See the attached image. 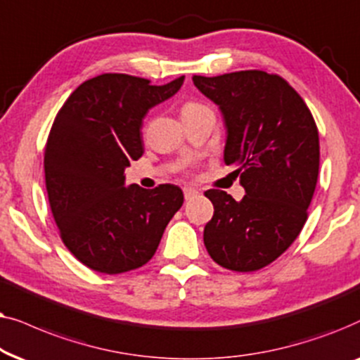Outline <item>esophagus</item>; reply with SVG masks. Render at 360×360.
Instances as JSON below:
<instances>
[{
  "label": "esophagus",
  "instance_id": "esophagus-1",
  "mask_svg": "<svg viewBox=\"0 0 360 360\" xmlns=\"http://www.w3.org/2000/svg\"><path fill=\"white\" fill-rule=\"evenodd\" d=\"M198 194H199L198 189H194V188H184V198H186V200L195 198V195H198Z\"/></svg>",
  "mask_w": 360,
  "mask_h": 360
}]
</instances>
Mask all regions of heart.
<instances>
[{
	"instance_id": "1",
	"label": "heart",
	"mask_w": 360,
	"mask_h": 360,
	"mask_svg": "<svg viewBox=\"0 0 360 360\" xmlns=\"http://www.w3.org/2000/svg\"><path fill=\"white\" fill-rule=\"evenodd\" d=\"M199 110H209L207 107H204V105H200L198 102H188L183 105V113H188V112H199Z\"/></svg>"
}]
</instances>
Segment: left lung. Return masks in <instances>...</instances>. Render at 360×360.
I'll list each match as a JSON object with an SVG mask.
<instances>
[{"instance_id":"left-lung-1","label":"left lung","mask_w":360,"mask_h":360,"mask_svg":"<svg viewBox=\"0 0 360 360\" xmlns=\"http://www.w3.org/2000/svg\"><path fill=\"white\" fill-rule=\"evenodd\" d=\"M193 82L220 107L227 127L224 160L236 165L245 195L237 202L205 191L214 215L204 229L210 258L232 271L270 265L300 236L319 172L318 127L283 77L240 70Z\"/></svg>"}]
</instances>
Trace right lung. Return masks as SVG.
<instances>
[{"label": "right lung", "instance_id": "obj_1", "mask_svg": "<svg viewBox=\"0 0 360 360\" xmlns=\"http://www.w3.org/2000/svg\"><path fill=\"white\" fill-rule=\"evenodd\" d=\"M166 85L128 74L85 80L65 100L44 148L46 189L64 245L90 270L118 275L155 255L166 225L184 202L174 184L124 188V167L140 160L148 110L172 97Z\"/></svg>", "mask_w": 360, "mask_h": 360}]
</instances>
